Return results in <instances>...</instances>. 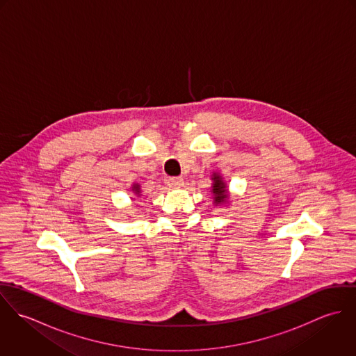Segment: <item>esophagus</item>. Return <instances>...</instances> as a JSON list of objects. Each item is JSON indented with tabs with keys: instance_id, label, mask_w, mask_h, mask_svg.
I'll use <instances>...</instances> for the list:
<instances>
[{
	"instance_id": "1",
	"label": "esophagus",
	"mask_w": 356,
	"mask_h": 356,
	"mask_svg": "<svg viewBox=\"0 0 356 356\" xmlns=\"http://www.w3.org/2000/svg\"><path fill=\"white\" fill-rule=\"evenodd\" d=\"M182 184H184L182 177H170L168 178V185L171 188H179V186H182Z\"/></svg>"
}]
</instances>
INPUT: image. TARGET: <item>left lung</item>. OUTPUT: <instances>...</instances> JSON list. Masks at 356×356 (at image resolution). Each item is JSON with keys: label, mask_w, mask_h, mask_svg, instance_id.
<instances>
[{"label": "left lung", "mask_w": 356, "mask_h": 356, "mask_svg": "<svg viewBox=\"0 0 356 356\" xmlns=\"http://www.w3.org/2000/svg\"><path fill=\"white\" fill-rule=\"evenodd\" d=\"M213 181H215V184H213V193H215V203H220V202H223L225 199H226V186H225V184L220 181V178L218 177V175H215V178H213Z\"/></svg>", "instance_id": "8db88e82"}]
</instances>
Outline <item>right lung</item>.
<instances>
[{"label":"right lung","instance_id":"add662e5","mask_svg":"<svg viewBox=\"0 0 356 356\" xmlns=\"http://www.w3.org/2000/svg\"><path fill=\"white\" fill-rule=\"evenodd\" d=\"M138 189H140V188H138V186H134V191H136V192H140V191H138Z\"/></svg>","mask_w":356,"mask_h":356}]
</instances>
